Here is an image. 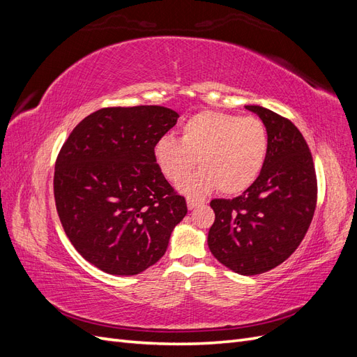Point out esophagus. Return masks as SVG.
<instances>
[{
	"label": "esophagus",
	"instance_id": "1",
	"mask_svg": "<svg viewBox=\"0 0 357 357\" xmlns=\"http://www.w3.org/2000/svg\"><path fill=\"white\" fill-rule=\"evenodd\" d=\"M199 204H201V201H198V199H192V198H188V208H189V210L197 208Z\"/></svg>",
	"mask_w": 357,
	"mask_h": 357
}]
</instances>
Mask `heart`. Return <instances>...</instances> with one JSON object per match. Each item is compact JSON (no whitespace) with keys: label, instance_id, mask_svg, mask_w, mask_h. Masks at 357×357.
<instances>
[{"label":"heart","instance_id":"obj_1","mask_svg":"<svg viewBox=\"0 0 357 357\" xmlns=\"http://www.w3.org/2000/svg\"><path fill=\"white\" fill-rule=\"evenodd\" d=\"M268 153V132L256 117L205 110L181 125L180 139L165 135L153 147L156 165L169 181L185 178L197 160L201 168L178 185L199 198L214 189L235 195L261 174Z\"/></svg>","mask_w":357,"mask_h":357}]
</instances>
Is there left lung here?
<instances>
[{
	"label": "left lung",
	"instance_id": "left-lung-1",
	"mask_svg": "<svg viewBox=\"0 0 357 357\" xmlns=\"http://www.w3.org/2000/svg\"><path fill=\"white\" fill-rule=\"evenodd\" d=\"M261 117L268 153L253 185L234 199H213L215 220L208 248L241 275L269 271L294 253L308 231L317 199L310 149L299 129L261 105H244Z\"/></svg>",
	"mask_w": 357,
	"mask_h": 357
}]
</instances>
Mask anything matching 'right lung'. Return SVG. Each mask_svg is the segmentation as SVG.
<instances>
[{"label":"right lung","mask_w":357,"mask_h":357,"mask_svg":"<svg viewBox=\"0 0 357 357\" xmlns=\"http://www.w3.org/2000/svg\"><path fill=\"white\" fill-rule=\"evenodd\" d=\"M177 119L162 105L101 109L61 149L53 192L63 231L107 274L135 275L155 265L188 213L153 158Z\"/></svg>","instance_id":"obj_1"}]
</instances>
